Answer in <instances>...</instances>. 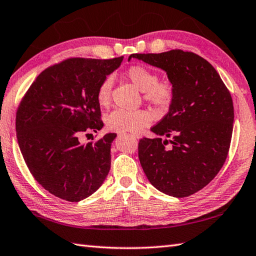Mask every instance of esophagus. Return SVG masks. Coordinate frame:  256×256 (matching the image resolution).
Listing matches in <instances>:
<instances>
[{"mask_svg":"<svg viewBox=\"0 0 256 256\" xmlns=\"http://www.w3.org/2000/svg\"><path fill=\"white\" fill-rule=\"evenodd\" d=\"M132 136H134V138H137V139H139V136H138V134H132Z\"/></svg>","mask_w":256,"mask_h":256,"instance_id":"34e87169","label":"esophagus"}]
</instances>
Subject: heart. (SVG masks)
<instances>
[{
  "label": "heart",
  "instance_id": "b5f03b06",
  "mask_svg": "<svg viewBox=\"0 0 256 256\" xmlns=\"http://www.w3.org/2000/svg\"><path fill=\"white\" fill-rule=\"evenodd\" d=\"M124 76L139 90L144 92V98L156 108H166L171 104L174 96L173 83L168 78L158 80L156 73L149 68L139 64L132 66L124 72ZM112 83V78L106 76L98 85L96 98L102 107L108 106L110 103ZM151 122V112L146 110H116L107 115L105 119L106 126L110 130L132 134L140 132L149 126Z\"/></svg>",
  "mask_w": 256,
  "mask_h": 256
}]
</instances>
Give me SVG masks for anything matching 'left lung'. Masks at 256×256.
<instances>
[{"label": "left lung", "instance_id": "8db88e82", "mask_svg": "<svg viewBox=\"0 0 256 256\" xmlns=\"http://www.w3.org/2000/svg\"><path fill=\"white\" fill-rule=\"evenodd\" d=\"M132 58L166 71L174 85L168 112L151 128L158 138L139 141L146 178L170 196L195 194L214 180L228 156L234 119L230 92L214 68L196 54L175 49Z\"/></svg>", "mask_w": 256, "mask_h": 256}]
</instances>
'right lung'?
I'll list each match as a JSON object with an SVG mask.
<instances>
[{"mask_svg":"<svg viewBox=\"0 0 256 256\" xmlns=\"http://www.w3.org/2000/svg\"><path fill=\"white\" fill-rule=\"evenodd\" d=\"M124 56L71 58L47 68L22 98L16 112L17 141L34 178L68 202H80L104 183L116 134L82 144L78 136L103 128L96 92Z\"/></svg>","mask_w":256,"mask_h":256,"instance_id":"1","label":"right lung"}]
</instances>
